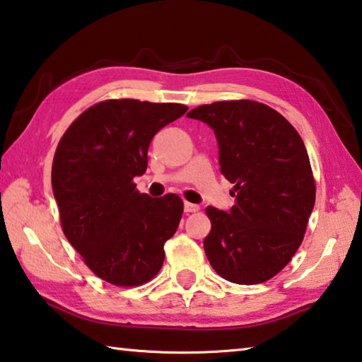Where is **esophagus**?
<instances>
[{"instance_id":"1","label":"esophagus","mask_w":362,"mask_h":362,"mask_svg":"<svg viewBox=\"0 0 362 362\" xmlns=\"http://www.w3.org/2000/svg\"><path fill=\"white\" fill-rule=\"evenodd\" d=\"M183 207H185V212H198L199 211V206L198 204H193V203H188V201H187V203H185V206H183Z\"/></svg>"}]
</instances>
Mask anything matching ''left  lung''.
<instances>
[{
	"label": "left lung",
	"mask_w": 362,
	"mask_h": 362,
	"mask_svg": "<svg viewBox=\"0 0 362 362\" xmlns=\"http://www.w3.org/2000/svg\"><path fill=\"white\" fill-rule=\"evenodd\" d=\"M187 116L216 132L220 170L236 192L230 212L206 207L207 259L230 283H265L297 252L315 206L303 140L283 115L255 100L214 102Z\"/></svg>",
	"instance_id": "obj_1"
}]
</instances>
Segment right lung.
<instances>
[{
    "label": "right lung",
    "mask_w": 362,
    "mask_h": 362,
    "mask_svg": "<svg viewBox=\"0 0 362 362\" xmlns=\"http://www.w3.org/2000/svg\"><path fill=\"white\" fill-rule=\"evenodd\" d=\"M182 103L110 99L71 122L52 161V189L64 235L88 268L119 287L148 283L164 262L183 201L174 193L150 198L134 177L148 164L150 142L185 115Z\"/></svg>",
    "instance_id": "right-lung-1"
}]
</instances>
